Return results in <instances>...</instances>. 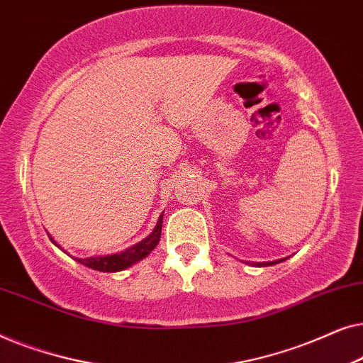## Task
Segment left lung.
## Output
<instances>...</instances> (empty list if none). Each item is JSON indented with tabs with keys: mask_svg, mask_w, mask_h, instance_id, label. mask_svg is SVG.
Listing matches in <instances>:
<instances>
[{
	"mask_svg": "<svg viewBox=\"0 0 363 363\" xmlns=\"http://www.w3.org/2000/svg\"><path fill=\"white\" fill-rule=\"evenodd\" d=\"M284 259H277V261H271V262H257L256 266H272V264H277V262H281Z\"/></svg>",
	"mask_w": 363,
	"mask_h": 363,
	"instance_id": "8db88e82",
	"label": "left lung"
}]
</instances>
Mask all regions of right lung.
<instances>
[{
    "label": "right lung",
    "mask_w": 363,
    "mask_h": 363,
    "mask_svg": "<svg viewBox=\"0 0 363 363\" xmlns=\"http://www.w3.org/2000/svg\"><path fill=\"white\" fill-rule=\"evenodd\" d=\"M162 223H163V213L158 218L157 221V226L153 228L152 235L147 236L145 240H142L140 242H137V245H133L132 247H128V250L122 251V252H117V255H111V256H91V257H76L77 262H81V264L91 267V269H96V271H102V272H117V271H123L127 269V267H130L132 264H135L143 257L148 256V252H150L153 247L158 245V241H160V236H162ZM51 238V241L56 245L57 247H61L57 245L56 241L52 240L51 235H48Z\"/></svg>",
    "instance_id": "obj_1"
}]
</instances>
